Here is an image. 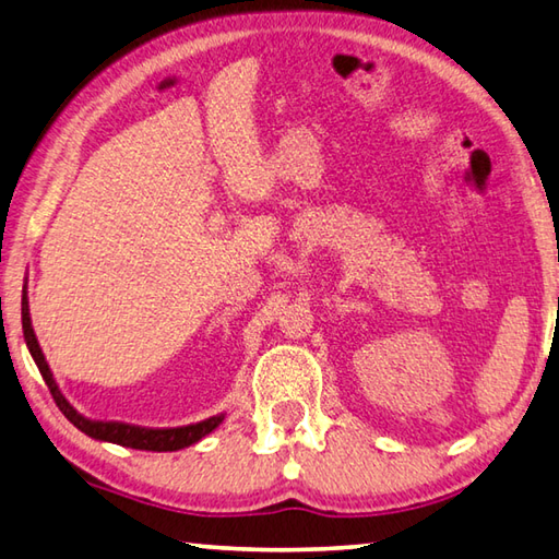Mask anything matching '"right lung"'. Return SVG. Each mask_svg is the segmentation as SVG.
Segmentation results:
<instances>
[{
	"mask_svg": "<svg viewBox=\"0 0 559 559\" xmlns=\"http://www.w3.org/2000/svg\"><path fill=\"white\" fill-rule=\"evenodd\" d=\"M26 283H24V290H21V326H24V338H26L28 354H31L33 360H36V366L40 370L43 380H46V385L50 390L55 404H58L64 417H68L82 433L92 436V439H96V441L135 448V451L171 453V451H181V448H189L193 443H199L203 436L215 431L217 426L225 421V414H217V417H211V419L199 421V424H189V426H177V429H145V426H135V424L102 421V419L84 417V414L76 412L70 404V400L62 395L58 380L52 378V370L48 366V360H46V356H43V348H40L36 332H33V324H31L28 286H26Z\"/></svg>",
	"mask_w": 559,
	"mask_h": 559,
	"instance_id": "add662e5",
	"label": "right lung"
}]
</instances>
